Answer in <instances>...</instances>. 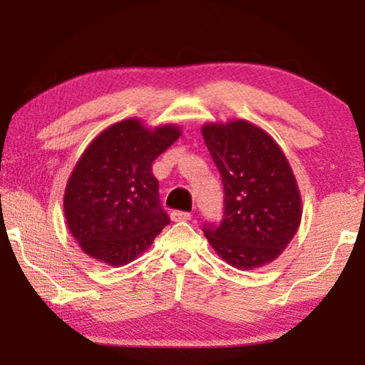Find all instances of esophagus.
Returning <instances> with one entry per match:
<instances>
[{
  "label": "esophagus",
  "instance_id": "obj_1",
  "mask_svg": "<svg viewBox=\"0 0 365 365\" xmlns=\"http://www.w3.org/2000/svg\"><path fill=\"white\" fill-rule=\"evenodd\" d=\"M171 219L174 222H181V221H189L191 219V214L184 212V211H173L171 212Z\"/></svg>",
  "mask_w": 365,
  "mask_h": 365
}]
</instances>
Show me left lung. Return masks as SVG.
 <instances>
[{
	"label": "left lung",
	"instance_id": "1",
	"mask_svg": "<svg viewBox=\"0 0 365 365\" xmlns=\"http://www.w3.org/2000/svg\"><path fill=\"white\" fill-rule=\"evenodd\" d=\"M201 131L224 186L222 221L202 229L209 244L241 271L271 264L296 236L302 217L286 154L264 129L244 119L206 123Z\"/></svg>",
	"mask_w": 365,
	"mask_h": 365
}]
</instances>
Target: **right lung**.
<instances>
[{"label":"right lung","instance_id":"add662e5","mask_svg":"<svg viewBox=\"0 0 365 365\" xmlns=\"http://www.w3.org/2000/svg\"><path fill=\"white\" fill-rule=\"evenodd\" d=\"M181 136L176 124L149 129L129 118L84 149L64 191V217L84 254L113 267L134 261L169 224L154 159Z\"/></svg>","mask_w":365,"mask_h":365}]
</instances>
